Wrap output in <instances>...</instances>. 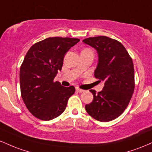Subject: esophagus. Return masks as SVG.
Listing matches in <instances>:
<instances>
[{
  "instance_id": "obj_1",
  "label": "esophagus",
  "mask_w": 152,
  "mask_h": 152,
  "mask_svg": "<svg viewBox=\"0 0 152 152\" xmlns=\"http://www.w3.org/2000/svg\"><path fill=\"white\" fill-rule=\"evenodd\" d=\"M76 91L78 92V93H82V92H83V91H84V90L81 89V88H78V87H76Z\"/></svg>"
}]
</instances>
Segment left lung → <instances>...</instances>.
Returning <instances> with one entry per match:
<instances>
[{
  "mask_svg": "<svg viewBox=\"0 0 152 152\" xmlns=\"http://www.w3.org/2000/svg\"><path fill=\"white\" fill-rule=\"evenodd\" d=\"M83 42L98 52L99 63L94 76L99 82H104L102 91L96 93L95 90H90L94 99L85 109L97 121H112L124 111L133 95V61L124 46L113 38L96 36L86 38Z\"/></svg>",
  "mask_w": 152,
  "mask_h": 152,
  "instance_id": "left-lung-1",
  "label": "left lung"
}]
</instances>
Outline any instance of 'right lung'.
Masks as SVG:
<instances>
[{
    "label": "right lung",
    "instance_id": "add662e5",
    "mask_svg": "<svg viewBox=\"0 0 152 152\" xmlns=\"http://www.w3.org/2000/svg\"><path fill=\"white\" fill-rule=\"evenodd\" d=\"M80 39L51 37L36 43L28 50L20 69V94L35 117L49 121L66 109L74 86L64 87L54 81L62 69L64 55Z\"/></svg>",
    "mask_w": 152,
    "mask_h": 152
}]
</instances>
